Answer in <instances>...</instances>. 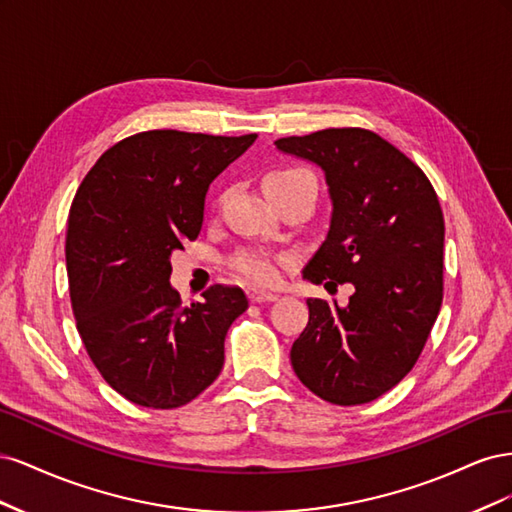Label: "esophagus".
I'll return each mask as SVG.
<instances>
[{
	"label": "esophagus",
	"instance_id": "obj_1",
	"mask_svg": "<svg viewBox=\"0 0 512 512\" xmlns=\"http://www.w3.org/2000/svg\"><path fill=\"white\" fill-rule=\"evenodd\" d=\"M247 297H250L252 303H271L277 299V294L262 288H247Z\"/></svg>",
	"mask_w": 512,
	"mask_h": 512
}]
</instances>
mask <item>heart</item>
<instances>
[{"mask_svg":"<svg viewBox=\"0 0 512 512\" xmlns=\"http://www.w3.org/2000/svg\"><path fill=\"white\" fill-rule=\"evenodd\" d=\"M299 175H309V173L303 168H282V170H273L267 179H288V177H299ZM230 265L241 277H245L247 282L275 284L282 275L284 260L280 256L269 254V252L245 250L232 258Z\"/></svg>","mask_w":512,"mask_h":512,"instance_id":"b5f03b06","label":"heart"}]
</instances>
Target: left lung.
I'll return each mask as SVG.
<instances>
[{"label":"left lung","mask_w":512,"mask_h":512,"mask_svg":"<svg viewBox=\"0 0 512 512\" xmlns=\"http://www.w3.org/2000/svg\"><path fill=\"white\" fill-rule=\"evenodd\" d=\"M316 164L331 222L303 280L352 282L346 307L307 299L290 361L309 391L337 406L374 401L414 367L442 305L444 218L429 179L382 136L329 128L275 141Z\"/></svg>","instance_id":"obj_1"}]
</instances>
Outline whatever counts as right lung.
I'll return each mask as SVG.
<instances>
[{"instance_id":"obj_1","label":"right lung","mask_w":512,"mask_h":512,"mask_svg":"<svg viewBox=\"0 0 512 512\" xmlns=\"http://www.w3.org/2000/svg\"><path fill=\"white\" fill-rule=\"evenodd\" d=\"M256 134L149 130L104 151L76 192L66 237L70 299L89 359L143 408L185 406L220 376L245 292L215 284L181 305L170 256L203 226L213 179Z\"/></svg>"}]
</instances>
